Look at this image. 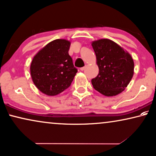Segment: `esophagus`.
<instances>
[{"instance_id":"obj_1","label":"esophagus","mask_w":156,"mask_h":156,"mask_svg":"<svg viewBox=\"0 0 156 156\" xmlns=\"http://www.w3.org/2000/svg\"><path fill=\"white\" fill-rule=\"evenodd\" d=\"M85 68H86V67H82V68H80V70L83 71V70H85Z\"/></svg>"}]
</instances>
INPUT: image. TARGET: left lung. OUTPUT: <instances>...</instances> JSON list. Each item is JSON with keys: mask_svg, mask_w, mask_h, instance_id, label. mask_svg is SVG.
Here are the masks:
<instances>
[{"mask_svg": "<svg viewBox=\"0 0 156 156\" xmlns=\"http://www.w3.org/2000/svg\"><path fill=\"white\" fill-rule=\"evenodd\" d=\"M98 74L91 80L95 89L106 96L120 94L129 83L134 74V61L129 52L108 39L92 42Z\"/></svg>", "mask_w": 156, "mask_h": 156, "instance_id": "1", "label": "left lung"}]
</instances>
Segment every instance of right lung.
<instances>
[{
    "label": "right lung",
    "mask_w": 156,
    "mask_h": 156,
    "mask_svg": "<svg viewBox=\"0 0 156 156\" xmlns=\"http://www.w3.org/2000/svg\"><path fill=\"white\" fill-rule=\"evenodd\" d=\"M70 42L55 39L41 49L31 61V76L36 87L47 96H56L70 86L78 70L68 54Z\"/></svg>",
    "instance_id": "right-lung-1"
}]
</instances>
